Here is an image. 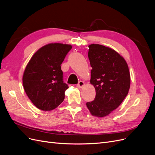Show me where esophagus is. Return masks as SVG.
Returning a JSON list of instances; mask_svg holds the SVG:
<instances>
[{
	"label": "esophagus",
	"instance_id": "obj_1",
	"mask_svg": "<svg viewBox=\"0 0 155 155\" xmlns=\"http://www.w3.org/2000/svg\"><path fill=\"white\" fill-rule=\"evenodd\" d=\"M84 86V82L83 81H79L77 84V87H78V88H82Z\"/></svg>",
	"mask_w": 155,
	"mask_h": 155
}]
</instances>
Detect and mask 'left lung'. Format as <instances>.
<instances>
[{
	"mask_svg": "<svg viewBox=\"0 0 155 155\" xmlns=\"http://www.w3.org/2000/svg\"><path fill=\"white\" fill-rule=\"evenodd\" d=\"M91 70L90 84L96 97L86 106L93 116L104 117L115 110L124 100L130 86V74L124 58L105 46H88Z\"/></svg>",
	"mask_w": 155,
	"mask_h": 155,
	"instance_id": "1",
	"label": "left lung"
}]
</instances>
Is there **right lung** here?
Listing matches in <instances>:
<instances>
[{"mask_svg":"<svg viewBox=\"0 0 155 155\" xmlns=\"http://www.w3.org/2000/svg\"><path fill=\"white\" fill-rule=\"evenodd\" d=\"M72 48L70 45L50 43L41 47L31 58L23 75L25 92L33 105L51 110L65 98L68 85L63 81L61 64Z\"/></svg>","mask_w":155,"mask_h":155,"instance_id":"1","label":"right lung"}]
</instances>
